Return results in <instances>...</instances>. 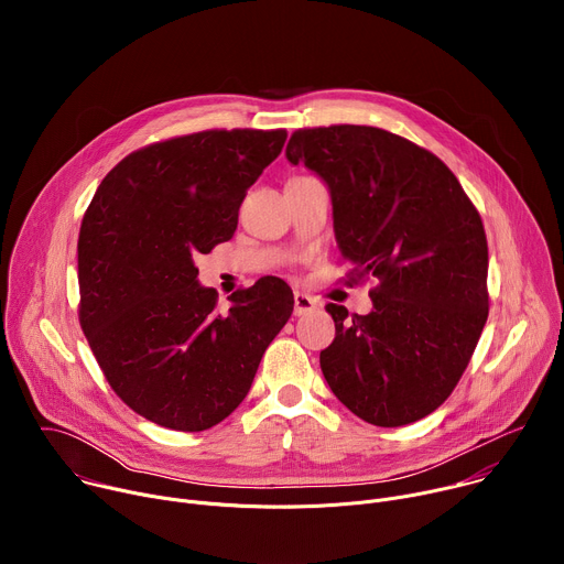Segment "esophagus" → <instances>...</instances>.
Segmentation results:
<instances>
[{
  "mask_svg": "<svg viewBox=\"0 0 564 564\" xmlns=\"http://www.w3.org/2000/svg\"><path fill=\"white\" fill-rule=\"evenodd\" d=\"M318 307V301L305 292H294V316H305Z\"/></svg>",
  "mask_w": 564,
  "mask_h": 564,
  "instance_id": "esophagus-1",
  "label": "esophagus"
}]
</instances>
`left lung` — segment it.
Segmentation results:
<instances>
[{"mask_svg": "<svg viewBox=\"0 0 564 564\" xmlns=\"http://www.w3.org/2000/svg\"><path fill=\"white\" fill-rule=\"evenodd\" d=\"M285 155L328 185L352 281H379L368 314L326 305L337 337L318 361L330 390L375 426L431 415L489 316V248L475 205L435 153L377 127L299 129Z\"/></svg>", "mask_w": 564, "mask_h": 564, "instance_id": "8db88e82", "label": "left lung"}]
</instances>
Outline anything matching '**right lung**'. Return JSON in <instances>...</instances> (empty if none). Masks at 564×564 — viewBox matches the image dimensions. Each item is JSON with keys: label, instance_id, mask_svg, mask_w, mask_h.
Listing matches in <instances>:
<instances>
[{"label": "right lung", "instance_id": "1", "mask_svg": "<svg viewBox=\"0 0 564 564\" xmlns=\"http://www.w3.org/2000/svg\"><path fill=\"white\" fill-rule=\"evenodd\" d=\"M285 129H212L142 147L105 176L77 240L79 326L116 394L144 420L207 431L246 399L294 307L281 279L229 312L194 259L229 240Z\"/></svg>", "mask_w": 564, "mask_h": 564}]
</instances>
